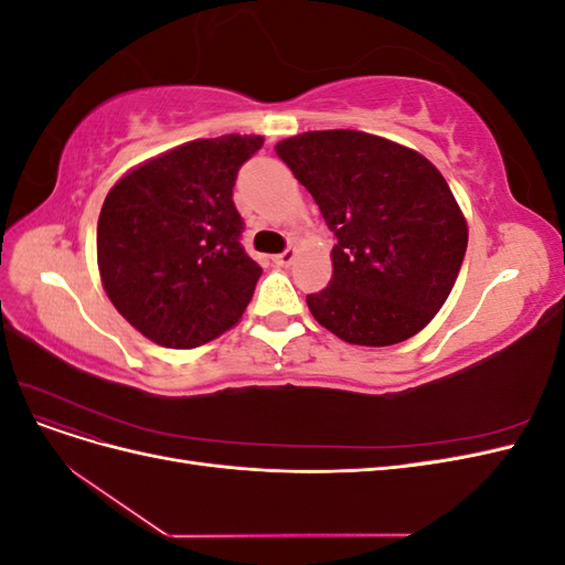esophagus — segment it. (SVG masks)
Here are the masks:
<instances>
[{
	"mask_svg": "<svg viewBox=\"0 0 565 565\" xmlns=\"http://www.w3.org/2000/svg\"><path fill=\"white\" fill-rule=\"evenodd\" d=\"M295 259H297V249H285L282 254L273 256V262H276L278 266H289Z\"/></svg>",
	"mask_w": 565,
	"mask_h": 565,
	"instance_id": "34e87169",
	"label": "esophagus"
}]
</instances>
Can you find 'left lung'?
I'll use <instances>...</instances> for the list:
<instances>
[{
  "instance_id": "obj_1",
  "label": "left lung",
  "mask_w": 565,
  "mask_h": 565,
  "mask_svg": "<svg viewBox=\"0 0 565 565\" xmlns=\"http://www.w3.org/2000/svg\"><path fill=\"white\" fill-rule=\"evenodd\" d=\"M337 237L332 280L306 297L313 318L358 347L415 337L450 297L469 228L448 181L422 152L355 129L276 143Z\"/></svg>"
}]
</instances>
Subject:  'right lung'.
Returning <instances> with one entry per match:
<instances>
[{
	"mask_svg": "<svg viewBox=\"0 0 565 565\" xmlns=\"http://www.w3.org/2000/svg\"><path fill=\"white\" fill-rule=\"evenodd\" d=\"M264 136L195 139L119 179L100 207L96 259L108 299L167 349H195L241 322L262 268L241 247L237 169Z\"/></svg>",
	"mask_w": 565,
	"mask_h": 565,
	"instance_id": "obj_1",
	"label": "right lung"
}]
</instances>
